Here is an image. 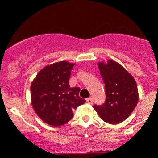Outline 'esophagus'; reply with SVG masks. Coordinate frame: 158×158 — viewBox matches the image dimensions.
I'll use <instances>...</instances> for the list:
<instances>
[{
    "instance_id": "34e87169",
    "label": "esophagus",
    "mask_w": 158,
    "mask_h": 158,
    "mask_svg": "<svg viewBox=\"0 0 158 158\" xmlns=\"http://www.w3.org/2000/svg\"><path fill=\"white\" fill-rule=\"evenodd\" d=\"M86 102L89 105H92V103H93V100H92V98H87V99H86Z\"/></svg>"
}]
</instances>
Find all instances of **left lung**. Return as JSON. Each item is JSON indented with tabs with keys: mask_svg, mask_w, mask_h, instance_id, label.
I'll return each mask as SVG.
<instances>
[{
	"mask_svg": "<svg viewBox=\"0 0 158 158\" xmlns=\"http://www.w3.org/2000/svg\"><path fill=\"white\" fill-rule=\"evenodd\" d=\"M106 89L102 106H93L99 117L107 123L118 124L128 118L138 102L137 83L122 66L111 60L98 63Z\"/></svg>",
	"mask_w": 158,
	"mask_h": 158,
	"instance_id": "left-lung-1",
	"label": "left lung"
}]
</instances>
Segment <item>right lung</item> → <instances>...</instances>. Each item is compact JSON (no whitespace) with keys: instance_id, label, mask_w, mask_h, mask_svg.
<instances>
[{"instance_id":"1","label":"right lung","mask_w":158,"mask_h":158,"mask_svg":"<svg viewBox=\"0 0 158 158\" xmlns=\"http://www.w3.org/2000/svg\"><path fill=\"white\" fill-rule=\"evenodd\" d=\"M75 63L60 61L43 68L30 86L31 103L35 112L45 123L58 127L73 117V110L84 104L79 96L80 88L69 86Z\"/></svg>"}]
</instances>
